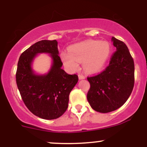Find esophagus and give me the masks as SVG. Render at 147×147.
Instances as JSON below:
<instances>
[{"label": "esophagus", "instance_id": "esophagus-1", "mask_svg": "<svg viewBox=\"0 0 147 147\" xmlns=\"http://www.w3.org/2000/svg\"><path fill=\"white\" fill-rule=\"evenodd\" d=\"M78 76H79V79H84L86 78L85 76L83 75H82V74H79Z\"/></svg>", "mask_w": 147, "mask_h": 147}]
</instances>
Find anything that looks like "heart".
I'll use <instances>...</instances> for the list:
<instances>
[{"instance_id": "b5f03b06", "label": "heart", "mask_w": 147, "mask_h": 147, "mask_svg": "<svg viewBox=\"0 0 147 147\" xmlns=\"http://www.w3.org/2000/svg\"><path fill=\"white\" fill-rule=\"evenodd\" d=\"M110 53L111 46L108 42L90 40L72 45L69 52L61 54V59L70 70H77L79 63L84 62L86 71L95 72L104 67Z\"/></svg>"}]
</instances>
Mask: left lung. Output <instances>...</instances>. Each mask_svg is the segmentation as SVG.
Instances as JSON below:
<instances>
[{"mask_svg": "<svg viewBox=\"0 0 147 147\" xmlns=\"http://www.w3.org/2000/svg\"><path fill=\"white\" fill-rule=\"evenodd\" d=\"M116 51L109 64L98 75L88 77L90 85L87 99L92 109L99 113L117 110L125 103L134 86L135 66L127 46L112 37Z\"/></svg>", "mask_w": 147, "mask_h": 147, "instance_id": "obj_1", "label": "left lung"}]
</instances>
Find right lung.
Returning a JSON list of instances; mask_svg holds the SVG:
<instances>
[{"mask_svg": "<svg viewBox=\"0 0 147 147\" xmlns=\"http://www.w3.org/2000/svg\"><path fill=\"white\" fill-rule=\"evenodd\" d=\"M56 40H42L20 56L16 73L21 98L30 112L45 119L61 117L68 107L69 95L78 82V76L68 75L63 69ZM51 54L53 64L45 76L34 75L31 63L36 53Z\"/></svg>", "mask_w": 147, "mask_h": 147, "instance_id": "obj_1", "label": "right lung"}]
</instances>
